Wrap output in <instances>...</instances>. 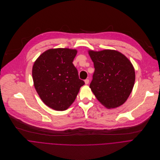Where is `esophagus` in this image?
Here are the masks:
<instances>
[{
  "label": "esophagus",
  "mask_w": 160,
  "mask_h": 160,
  "mask_svg": "<svg viewBox=\"0 0 160 160\" xmlns=\"http://www.w3.org/2000/svg\"><path fill=\"white\" fill-rule=\"evenodd\" d=\"M84 82H85V84H88L89 83V80L88 79H86L84 80Z\"/></svg>",
  "instance_id": "obj_1"
}]
</instances>
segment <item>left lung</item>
Wrapping results in <instances>:
<instances>
[{
    "mask_svg": "<svg viewBox=\"0 0 160 160\" xmlns=\"http://www.w3.org/2000/svg\"><path fill=\"white\" fill-rule=\"evenodd\" d=\"M94 72L89 88L108 108L122 105L129 97L135 82V71L129 60L112 50L89 51Z\"/></svg>",
    "mask_w": 160,
    "mask_h": 160,
    "instance_id": "obj_1",
    "label": "left lung"
}]
</instances>
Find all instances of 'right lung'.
I'll return each mask as SVG.
<instances>
[{
    "label": "right lung",
    "mask_w": 160,
    "mask_h": 160,
    "mask_svg": "<svg viewBox=\"0 0 160 160\" xmlns=\"http://www.w3.org/2000/svg\"><path fill=\"white\" fill-rule=\"evenodd\" d=\"M76 54V50L50 49L34 63L32 76L35 88L43 102L53 110L68 108L84 84L72 63Z\"/></svg>",
    "instance_id": "add662e5"
}]
</instances>
